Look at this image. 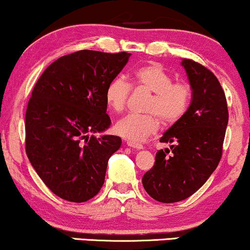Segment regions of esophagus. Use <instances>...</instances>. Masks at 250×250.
<instances>
[{"instance_id": "obj_1", "label": "esophagus", "mask_w": 250, "mask_h": 250, "mask_svg": "<svg viewBox=\"0 0 250 250\" xmlns=\"http://www.w3.org/2000/svg\"><path fill=\"white\" fill-rule=\"evenodd\" d=\"M127 146L130 148L136 149V150H141V149H143L142 145H140V143H136V142H133V141H129V140L127 141Z\"/></svg>"}]
</instances>
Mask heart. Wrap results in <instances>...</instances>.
<instances>
[{
	"label": "heart",
	"instance_id": "heart-1",
	"mask_svg": "<svg viewBox=\"0 0 250 250\" xmlns=\"http://www.w3.org/2000/svg\"><path fill=\"white\" fill-rule=\"evenodd\" d=\"M130 82L134 88L154 93L147 105V111L154 114H129L116 122L115 131L129 141H145L156 133L160 127V120L155 113L161 117L163 122L173 123L187 110L190 100L188 84L173 82V77L157 63H149L137 68L131 75ZM129 94L130 85L122 77H116L105 89V101L114 111L120 113L125 107Z\"/></svg>",
	"mask_w": 250,
	"mask_h": 250
}]
</instances>
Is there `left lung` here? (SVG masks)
Segmentation results:
<instances>
[{
  "instance_id": "8db88e82",
  "label": "left lung",
  "mask_w": 250,
  "mask_h": 250,
  "mask_svg": "<svg viewBox=\"0 0 250 250\" xmlns=\"http://www.w3.org/2000/svg\"><path fill=\"white\" fill-rule=\"evenodd\" d=\"M191 89L190 104L162 135L170 148L156 153L153 168L143 175L148 195L163 203L186 200L199 190L219 165L228 125V107L219 80L206 67L183 59Z\"/></svg>"
}]
</instances>
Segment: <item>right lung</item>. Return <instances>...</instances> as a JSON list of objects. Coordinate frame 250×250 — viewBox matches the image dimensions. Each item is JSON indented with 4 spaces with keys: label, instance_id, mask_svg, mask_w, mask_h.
Segmentation results:
<instances>
[{
    "label": "right lung",
    "instance_id": "obj_1",
    "mask_svg": "<svg viewBox=\"0 0 250 250\" xmlns=\"http://www.w3.org/2000/svg\"><path fill=\"white\" fill-rule=\"evenodd\" d=\"M129 53L80 50L60 57L34 87L25 113V151L44 185L70 202H85L104 183L108 160L121 137L110 127L105 89Z\"/></svg>",
    "mask_w": 250,
    "mask_h": 250
}]
</instances>
